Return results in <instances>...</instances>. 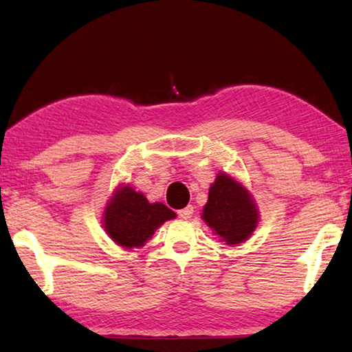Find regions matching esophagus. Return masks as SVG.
<instances>
[{
  "label": "esophagus",
  "mask_w": 352,
  "mask_h": 352,
  "mask_svg": "<svg viewBox=\"0 0 352 352\" xmlns=\"http://www.w3.org/2000/svg\"><path fill=\"white\" fill-rule=\"evenodd\" d=\"M194 214V206L192 205H188L186 208H183V210L178 211V216H180L182 219H190L192 217Z\"/></svg>",
  "instance_id": "obj_1"
}]
</instances>
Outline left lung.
Wrapping results in <instances>:
<instances>
[{
  "label": "left lung",
  "mask_w": 352,
  "mask_h": 352,
  "mask_svg": "<svg viewBox=\"0 0 352 352\" xmlns=\"http://www.w3.org/2000/svg\"><path fill=\"white\" fill-rule=\"evenodd\" d=\"M201 219L228 245L248 239L258 223L256 205L245 189L226 174H219L210 188Z\"/></svg>",
  "instance_id": "obj_1"
}]
</instances>
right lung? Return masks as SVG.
Returning <instances> with one entry per match:
<instances>
[{
	"mask_svg": "<svg viewBox=\"0 0 352 352\" xmlns=\"http://www.w3.org/2000/svg\"><path fill=\"white\" fill-rule=\"evenodd\" d=\"M104 226L109 236L124 248L142 247L153 231L175 212L163 204H148L141 192L124 186L105 208Z\"/></svg>",
	"mask_w": 352,
	"mask_h": 352,
	"instance_id": "obj_1",
	"label": "right lung"
}]
</instances>
